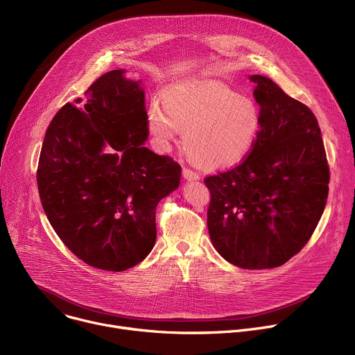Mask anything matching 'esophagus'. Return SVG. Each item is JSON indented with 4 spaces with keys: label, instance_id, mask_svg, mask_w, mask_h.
I'll use <instances>...</instances> for the list:
<instances>
[{
    "label": "esophagus",
    "instance_id": "obj_1",
    "mask_svg": "<svg viewBox=\"0 0 355 355\" xmlns=\"http://www.w3.org/2000/svg\"><path fill=\"white\" fill-rule=\"evenodd\" d=\"M182 175H184V178L185 180H199L200 178V175L196 173V171H193V170H191V168H188V167H184L182 168Z\"/></svg>",
    "mask_w": 355,
    "mask_h": 355
}]
</instances>
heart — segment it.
Here are the masks:
<instances>
[{
    "mask_svg": "<svg viewBox=\"0 0 355 355\" xmlns=\"http://www.w3.org/2000/svg\"><path fill=\"white\" fill-rule=\"evenodd\" d=\"M262 130L255 101L210 80H191L164 90L152 101L148 131L160 152L170 150L180 131L189 159L203 168H225L244 160Z\"/></svg>",
    "mask_w": 355,
    "mask_h": 355,
    "instance_id": "obj_1",
    "label": "heart"
}]
</instances>
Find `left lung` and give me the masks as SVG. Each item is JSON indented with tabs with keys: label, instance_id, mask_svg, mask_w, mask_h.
I'll return each instance as SVG.
<instances>
[{
	"label": "left lung",
	"instance_id": "obj_1",
	"mask_svg": "<svg viewBox=\"0 0 355 355\" xmlns=\"http://www.w3.org/2000/svg\"><path fill=\"white\" fill-rule=\"evenodd\" d=\"M262 130L251 153L205 178L216 251L243 269H273L297 255L323 213L330 171L313 112L272 79L252 75Z\"/></svg>",
	"mask_w": 355,
	"mask_h": 355
}]
</instances>
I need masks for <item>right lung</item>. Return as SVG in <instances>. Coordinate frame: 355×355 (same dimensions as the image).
<instances>
[{"instance_id": "add662e5", "label": "right lung", "mask_w": 355, "mask_h": 355, "mask_svg": "<svg viewBox=\"0 0 355 355\" xmlns=\"http://www.w3.org/2000/svg\"><path fill=\"white\" fill-rule=\"evenodd\" d=\"M123 69L101 75L50 123L37 167L46 216L85 263L123 272L156 243V206L178 188L181 166L144 146L145 92Z\"/></svg>"}]
</instances>
